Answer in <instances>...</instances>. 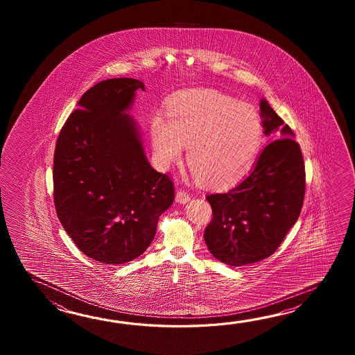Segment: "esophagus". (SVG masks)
Returning <instances> with one entry per match:
<instances>
[{
  "label": "esophagus",
  "instance_id": "obj_1",
  "mask_svg": "<svg viewBox=\"0 0 355 355\" xmlns=\"http://www.w3.org/2000/svg\"><path fill=\"white\" fill-rule=\"evenodd\" d=\"M190 198H191L190 193L185 191V190H182V189L178 190V193H176V202H178V203H188L189 200H190Z\"/></svg>",
  "mask_w": 355,
  "mask_h": 355
}]
</instances>
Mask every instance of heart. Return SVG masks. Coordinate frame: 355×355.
Listing matches in <instances>:
<instances>
[{
    "mask_svg": "<svg viewBox=\"0 0 355 355\" xmlns=\"http://www.w3.org/2000/svg\"><path fill=\"white\" fill-rule=\"evenodd\" d=\"M264 139L263 121L254 106L214 90H190L175 96L167 121H151L153 153L167 168L188 147L191 173L213 188H226L249 171Z\"/></svg>",
    "mask_w": 355,
    "mask_h": 355,
    "instance_id": "1",
    "label": "heart"
}]
</instances>
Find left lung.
I'll return each instance as SVG.
<instances>
[{
    "instance_id": "1",
    "label": "left lung",
    "mask_w": 355,
    "mask_h": 355,
    "mask_svg": "<svg viewBox=\"0 0 355 355\" xmlns=\"http://www.w3.org/2000/svg\"><path fill=\"white\" fill-rule=\"evenodd\" d=\"M260 115L266 136L275 135L257 157L251 174L230 191L209 194L213 211L204 231L211 255L231 266L252 264L279 248L301 213L306 174L293 130L265 98Z\"/></svg>"
}]
</instances>
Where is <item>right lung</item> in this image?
I'll list each match as a JSON object with an SVG mask.
<instances>
[{
    "label": "right lung",
    "instance_id": "add662e5",
    "mask_svg": "<svg viewBox=\"0 0 355 355\" xmlns=\"http://www.w3.org/2000/svg\"><path fill=\"white\" fill-rule=\"evenodd\" d=\"M136 78L92 86L68 116L55 144L54 205L68 236L103 264L135 260L151 245L173 204V181L152 168L136 121L127 113Z\"/></svg>",
    "mask_w": 355,
    "mask_h": 355
}]
</instances>
